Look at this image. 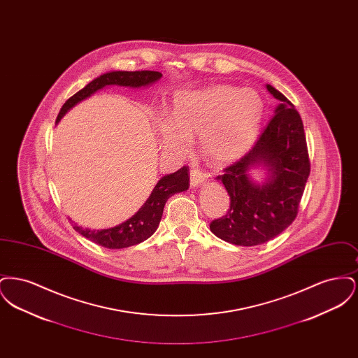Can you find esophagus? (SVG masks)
<instances>
[{
	"mask_svg": "<svg viewBox=\"0 0 358 358\" xmlns=\"http://www.w3.org/2000/svg\"><path fill=\"white\" fill-rule=\"evenodd\" d=\"M205 176L199 171L197 168H193L190 171V187H199L203 182H204Z\"/></svg>",
	"mask_w": 358,
	"mask_h": 358,
	"instance_id": "1",
	"label": "esophagus"
}]
</instances>
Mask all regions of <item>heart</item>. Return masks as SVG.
Wrapping results in <instances>:
<instances>
[{
  "instance_id": "b5f03b06",
  "label": "heart",
  "mask_w": 358,
  "mask_h": 358,
  "mask_svg": "<svg viewBox=\"0 0 358 358\" xmlns=\"http://www.w3.org/2000/svg\"><path fill=\"white\" fill-rule=\"evenodd\" d=\"M264 115V101L252 88L217 85L180 90L174 94L171 118L154 122L161 146L174 157H187L192 139L215 165L236 161L254 143Z\"/></svg>"
}]
</instances>
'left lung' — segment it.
I'll list each match as a JSON object with an SVG mask.
<instances>
[{
  "label": "left lung",
  "mask_w": 358,
  "mask_h": 358,
  "mask_svg": "<svg viewBox=\"0 0 358 358\" xmlns=\"http://www.w3.org/2000/svg\"><path fill=\"white\" fill-rule=\"evenodd\" d=\"M266 87L279 101L273 120L252 149L216 177L227 189L231 204L227 215L209 227L217 238L235 245H259L282 234L296 217L310 174L299 113L280 91ZM257 167L266 173L262 183L249 174Z\"/></svg>",
  "instance_id": "8db88e82"
}]
</instances>
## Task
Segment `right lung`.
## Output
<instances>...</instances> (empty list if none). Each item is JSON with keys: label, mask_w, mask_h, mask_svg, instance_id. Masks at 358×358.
Here are the masks:
<instances>
[{"label": "right lung", "mask_w": 358, "mask_h": 358, "mask_svg": "<svg viewBox=\"0 0 358 358\" xmlns=\"http://www.w3.org/2000/svg\"><path fill=\"white\" fill-rule=\"evenodd\" d=\"M162 78L161 72L157 71H111L101 75L94 79L91 83L85 85L80 91H78L73 96H71L67 102L63 104L56 123L73 108L78 103L83 102L99 90L108 85H120V87H130V88H142L149 87L158 82ZM189 187V169L187 166L180 171H174L161 177L154 187L152 194L145 201V204L139 208L134 216L127 219L126 222H120L115 227L106 229H91L82 228L78 224H72L73 229L78 231L85 238L106 247L110 250H120L126 247H131L145 241L150 238L157 231L162 213L164 206L173 194L185 192Z\"/></svg>", "instance_id": "1"}]
</instances>
